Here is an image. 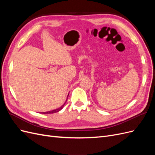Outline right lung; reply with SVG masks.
<instances>
[{
  "instance_id": "obj_1",
  "label": "right lung",
  "mask_w": 155,
  "mask_h": 155,
  "mask_svg": "<svg viewBox=\"0 0 155 155\" xmlns=\"http://www.w3.org/2000/svg\"><path fill=\"white\" fill-rule=\"evenodd\" d=\"M66 104V102L64 103V104L61 107H59V108H58V109H54V110H51V111H48V112H44V114H51V113H55V112H59V111H60L62 109H63V107H64V104Z\"/></svg>"
}]
</instances>
